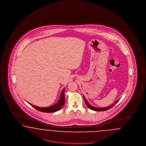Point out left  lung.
Returning a JSON list of instances; mask_svg holds the SVG:
<instances>
[{
  "mask_svg": "<svg viewBox=\"0 0 146 146\" xmlns=\"http://www.w3.org/2000/svg\"><path fill=\"white\" fill-rule=\"evenodd\" d=\"M83 98H84V102H86L87 106L90 109H91V110H93V111H106V110H108L110 109L111 108H112V107L114 106V105H115L117 102L119 101V100H118L117 102H115L114 104H113L112 105H111V106H108V107H107V108H95V107H94V106H92V105L89 104V102H88V101L86 100V98L84 97V96H83Z\"/></svg>",
  "mask_w": 146,
  "mask_h": 146,
  "instance_id": "8db88e82",
  "label": "left lung"
}]
</instances>
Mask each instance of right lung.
Masks as SVG:
<instances>
[{
	"mask_svg": "<svg viewBox=\"0 0 146 146\" xmlns=\"http://www.w3.org/2000/svg\"><path fill=\"white\" fill-rule=\"evenodd\" d=\"M64 92H65V88H64L63 90H62L60 96L59 98V100L57 104L51 106L49 107H46V108H40L34 105H33L32 104H29L32 107L35 108V109H36L37 110H38L39 111L42 112H46V113H51V112H54L59 111V110H60L62 107L63 106L65 103V96H64Z\"/></svg>",
	"mask_w": 146,
	"mask_h": 146,
	"instance_id": "right-lung-1",
	"label": "right lung"
}]
</instances>
